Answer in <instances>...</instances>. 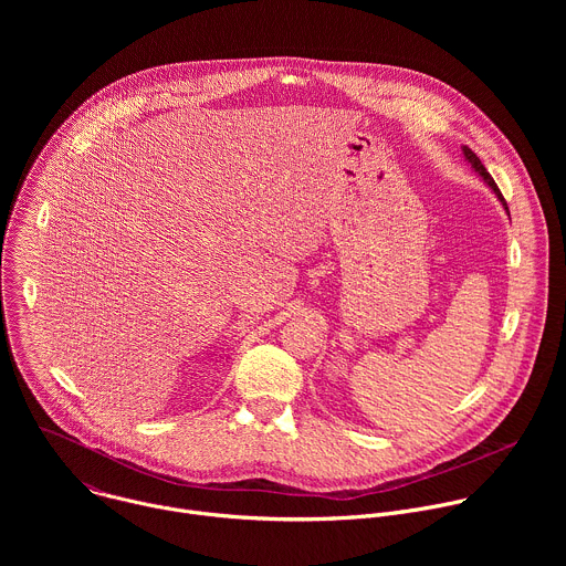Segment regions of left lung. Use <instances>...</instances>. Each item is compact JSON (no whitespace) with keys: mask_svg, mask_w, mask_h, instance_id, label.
Returning a JSON list of instances; mask_svg holds the SVG:
<instances>
[{"mask_svg":"<svg viewBox=\"0 0 566 566\" xmlns=\"http://www.w3.org/2000/svg\"><path fill=\"white\" fill-rule=\"evenodd\" d=\"M461 154H463V158L468 160V166H470V168H472V170H474V172H476V175L481 177V181H483V184H486V186H489V188L493 190V195H495V197L500 199V203H502V206H504V210L509 212V206H506V201H504V197H502L500 188H497V186H495V181L491 179L489 170L481 166V160H479V156H476V154H474V151H472L470 147H465V145H461Z\"/></svg>","mask_w":566,"mask_h":566,"instance_id":"1","label":"left lung"}]
</instances>
